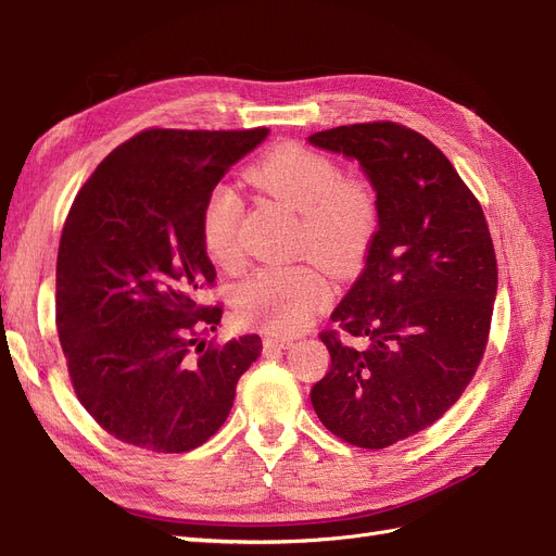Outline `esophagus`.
Instances as JSON below:
<instances>
[{"instance_id": "1", "label": "esophagus", "mask_w": 556, "mask_h": 556, "mask_svg": "<svg viewBox=\"0 0 556 556\" xmlns=\"http://www.w3.org/2000/svg\"><path fill=\"white\" fill-rule=\"evenodd\" d=\"M262 343H264V352L268 355V352H278V350L290 348L294 341L285 339V336H264Z\"/></svg>"}]
</instances>
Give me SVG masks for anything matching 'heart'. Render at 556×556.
<instances>
[{
    "instance_id": "heart-1",
    "label": "heart",
    "mask_w": 556,
    "mask_h": 556,
    "mask_svg": "<svg viewBox=\"0 0 556 556\" xmlns=\"http://www.w3.org/2000/svg\"><path fill=\"white\" fill-rule=\"evenodd\" d=\"M260 192L296 213L292 245L296 252L352 271L366 257L380 225V201L371 178L341 174L327 153L296 141L268 150L248 169ZM243 201L227 182L206 194L199 215V237L206 255L223 268H239V223ZM331 296L323 266L304 260L264 266L237 290V313L245 323L276 336L299 333Z\"/></svg>"
}]
</instances>
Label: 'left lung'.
<instances>
[{
  "label": "left lung",
  "instance_id": "1",
  "mask_svg": "<svg viewBox=\"0 0 556 556\" xmlns=\"http://www.w3.org/2000/svg\"><path fill=\"white\" fill-rule=\"evenodd\" d=\"M355 157L380 201L366 266L319 339L331 355L311 390L333 435L382 450L441 419L473 380L490 341L496 252L476 194L422 134L392 121L317 131ZM341 332L364 338L357 351Z\"/></svg>",
  "mask_w": 556,
  "mask_h": 556
}]
</instances>
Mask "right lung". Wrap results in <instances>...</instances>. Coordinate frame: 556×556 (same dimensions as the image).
<instances>
[{
  "mask_svg": "<svg viewBox=\"0 0 556 556\" xmlns=\"http://www.w3.org/2000/svg\"><path fill=\"white\" fill-rule=\"evenodd\" d=\"M268 129L150 127L99 162L66 215L55 325L74 392L94 422L134 447L206 443L257 333L217 343L223 306H204L215 268L199 237L206 194Z\"/></svg>",
  "mask_w": 556,
  "mask_h": 556,
  "instance_id": "add662e5",
  "label": "right lung"
}]
</instances>
